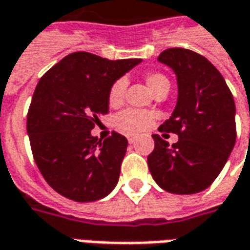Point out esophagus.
I'll list each match as a JSON object with an SVG mask.
<instances>
[{"instance_id":"34e87169","label":"esophagus","mask_w":250,"mask_h":250,"mask_svg":"<svg viewBox=\"0 0 250 250\" xmlns=\"http://www.w3.org/2000/svg\"><path fill=\"white\" fill-rule=\"evenodd\" d=\"M127 140H128V143H135L136 142V136L130 135V136H127Z\"/></svg>"}]
</instances>
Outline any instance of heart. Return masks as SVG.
Segmentation results:
<instances>
[{"instance_id": "heart-1", "label": "heart", "mask_w": 250, "mask_h": 250, "mask_svg": "<svg viewBox=\"0 0 250 250\" xmlns=\"http://www.w3.org/2000/svg\"><path fill=\"white\" fill-rule=\"evenodd\" d=\"M144 81L153 94H158L163 88H169L168 79L159 73H148L144 77ZM127 81L125 78L116 79L107 92V101L111 107H119L123 104L125 97ZM156 119V115L151 111L128 108L119 112L114 118V125L120 132L127 135H136L149 128Z\"/></svg>"}]
</instances>
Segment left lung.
Returning <instances> with one entry per match:
<instances>
[{"mask_svg": "<svg viewBox=\"0 0 250 250\" xmlns=\"http://www.w3.org/2000/svg\"><path fill=\"white\" fill-rule=\"evenodd\" d=\"M158 61L175 71L179 87L175 111L159 130L179 140L169 146L152 135L149 172L169 193H197L216 180L236 143L233 95L219 70L192 50L171 47Z\"/></svg>", "mask_w": 250, "mask_h": 250, "instance_id": "left-lung-1", "label": "left lung"}]
</instances>
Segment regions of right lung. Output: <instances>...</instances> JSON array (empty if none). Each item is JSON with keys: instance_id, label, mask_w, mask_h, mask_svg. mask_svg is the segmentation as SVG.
<instances>
[{"instance_id": "obj_1", "label": "right lung", "mask_w": 250, "mask_h": 250, "mask_svg": "<svg viewBox=\"0 0 250 250\" xmlns=\"http://www.w3.org/2000/svg\"><path fill=\"white\" fill-rule=\"evenodd\" d=\"M140 62L77 51L40 79L27 111V135L37 167L59 195L90 203L115 188L128 142L115 131L102 142L91 130L108 112L111 84Z\"/></svg>"}]
</instances>
